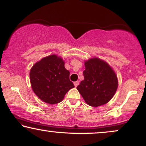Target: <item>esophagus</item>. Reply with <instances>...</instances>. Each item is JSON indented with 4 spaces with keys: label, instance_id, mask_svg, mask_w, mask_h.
<instances>
[{
    "label": "esophagus",
    "instance_id": "1",
    "mask_svg": "<svg viewBox=\"0 0 146 146\" xmlns=\"http://www.w3.org/2000/svg\"><path fill=\"white\" fill-rule=\"evenodd\" d=\"M78 84H79V82L78 81H77V82H74V85H75V87H77L78 86Z\"/></svg>",
    "mask_w": 146,
    "mask_h": 146
}]
</instances>
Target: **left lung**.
<instances>
[{
    "label": "left lung",
    "mask_w": 146,
    "mask_h": 146,
    "mask_svg": "<svg viewBox=\"0 0 146 146\" xmlns=\"http://www.w3.org/2000/svg\"><path fill=\"white\" fill-rule=\"evenodd\" d=\"M84 64V80L77 89L90 106L106 104L115 95L118 86L115 72L106 62L98 58L90 59Z\"/></svg>",
    "instance_id": "obj_1"
}]
</instances>
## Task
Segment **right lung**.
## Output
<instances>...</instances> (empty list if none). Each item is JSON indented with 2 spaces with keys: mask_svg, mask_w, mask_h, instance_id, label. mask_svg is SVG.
Wrapping results in <instances>:
<instances>
[{
  "mask_svg": "<svg viewBox=\"0 0 146 146\" xmlns=\"http://www.w3.org/2000/svg\"><path fill=\"white\" fill-rule=\"evenodd\" d=\"M70 72L61 58L51 55L35 64L30 71L33 92L41 100L50 104L59 103L66 93L74 88L69 80Z\"/></svg>",
  "mask_w": 146,
  "mask_h": 146,
  "instance_id": "add662e5",
  "label": "right lung"
}]
</instances>
